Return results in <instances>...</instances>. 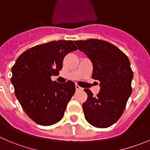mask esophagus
<instances>
[{"label": "esophagus", "instance_id": "1", "mask_svg": "<svg viewBox=\"0 0 150 150\" xmlns=\"http://www.w3.org/2000/svg\"><path fill=\"white\" fill-rule=\"evenodd\" d=\"M75 87H76V90H77V91H79V90H82V88H81L80 86H79V85H78V84H76V85H75Z\"/></svg>", "mask_w": 150, "mask_h": 150}]
</instances>
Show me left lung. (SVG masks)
I'll return each mask as SVG.
<instances>
[{"label":"left lung","mask_w":150,"mask_h":150,"mask_svg":"<svg viewBox=\"0 0 150 150\" xmlns=\"http://www.w3.org/2000/svg\"><path fill=\"white\" fill-rule=\"evenodd\" d=\"M74 42L92 61V78L100 82V91L96 96L89 89L84 90L88 95L82 104L85 119L95 127H109L120 119L132 93L130 62L125 53L107 41Z\"/></svg>","instance_id":"left-lung-1"}]
</instances>
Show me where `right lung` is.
<instances>
[{
    "label": "right lung",
    "instance_id": "add662e5",
    "mask_svg": "<svg viewBox=\"0 0 150 150\" xmlns=\"http://www.w3.org/2000/svg\"><path fill=\"white\" fill-rule=\"evenodd\" d=\"M77 48L71 40L51 41L24 51L12 68L11 82L21 107L38 125L50 126L62 119L75 84L53 82L59 75L63 59Z\"/></svg>",
    "mask_w": 150,
    "mask_h": 150
}]
</instances>
